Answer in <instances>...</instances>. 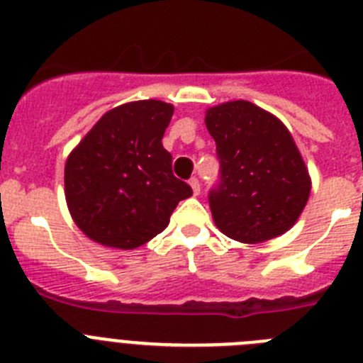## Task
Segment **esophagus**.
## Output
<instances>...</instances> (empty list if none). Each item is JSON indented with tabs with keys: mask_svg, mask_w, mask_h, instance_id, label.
<instances>
[{
	"mask_svg": "<svg viewBox=\"0 0 363 363\" xmlns=\"http://www.w3.org/2000/svg\"><path fill=\"white\" fill-rule=\"evenodd\" d=\"M189 184H191L192 192H194V196H198V194H200V179H198V178H191V179H189Z\"/></svg>",
	"mask_w": 363,
	"mask_h": 363,
	"instance_id": "34e87169",
	"label": "esophagus"
}]
</instances>
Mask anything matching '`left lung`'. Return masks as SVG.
I'll return each mask as SVG.
<instances>
[{
    "label": "left lung",
    "instance_id": "1",
    "mask_svg": "<svg viewBox=\"0 0 363 363\" xmlns=\"http://www.w3.org/2000/svg\"><path fill=\"white\" fill-rule=\"evenodd\" d=\"M205 125L220 160V179L209 191L218 229L242 243L289 230L309 200L311 178L287 127L243 99L207 108Z\"/></svg>",
    "mask_w": 363,
    "mask_h": 363
}]
</instances>
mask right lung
Here are the masks:
<instances>
[{"instance_id": "1", "label": "right lung", "mask_w": 363, "mask_h": 363, "mask_svg": "<svg viewBox=\"0 0 363 363\" xmlns=\"http://www.w3.org/2000/svg\"><path fill=\"white\" fill-rule=\"evenodd\" d=\"M174 107L160 99L105 112L65 163V198L76 225L94 242L136 249L162 233L191 185L172 174L162 145Z\"/></svg>"}]
</instances>
